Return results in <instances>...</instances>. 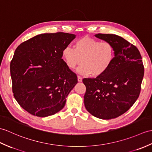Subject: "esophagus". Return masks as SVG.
<instances>
[{"instance_id":"esophagus-1","label":"esophagus","mask_w":152,"mask_h":152,"mask_svg":"<svg viewBox=\"0 0 152 152\" xmlns=\"http://www.w3.org/2000/svg\"><path fill=\"white\" fill-rule=\"evenodd\" d=\"M77 81H78L79 82H82V77L80 76H77Z\"/></svg>"}]
</instances>
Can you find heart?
Returning <instances> with one entry per match:
<instances>
[{
  "label": "heart",
  "instance_id": "b5f03b06",
  "mask_svg": "<svg viewBox=\"0 0 152 152\" xmlns=\"http://www.w3.org/2000/svg\"><path fill=\"white\" fill-rule=\"evenodd\" d=\"M74 47L75 48L66 47L63 49V58L71 69L82 63L77 72L84 76L91 74L93 76L104 75L115 59V48L109 42L83 37L77 40Z\"/></svg>",
  "mask_w": 152,
  "mask_h": 152
}]
</instances>
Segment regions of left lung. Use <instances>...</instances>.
<instances>
[{"mask_svg": "<svg viewBox=\"0 0 152 152\" xmlns=\"http://www.w3.org/2000/svg\"><path fill=\"white\" fill-rule=\"evenodd\" d=\"M95 37L111 43L115 56L111 66L96 78H84V104L90 113L109 120L126 113L136 102L144 76L142 57L135 46L115 34H98Z\"/></svg>", "mask_w": 152, "mask_h": 152, "instance_id": "1", "label": "left lung"}]
</instances>
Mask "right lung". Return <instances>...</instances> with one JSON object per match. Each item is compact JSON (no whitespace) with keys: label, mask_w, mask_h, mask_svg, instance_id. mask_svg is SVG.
I'll use <instances>...</instances> for the list:
<instances>
[{"label":"right lung","mask_w":152,"mask_h":152,"mask_svg":"<svg viewBox=\"0 0 152 152\" xmlns=\"http://www.w3.org/2000/svg\"><path fill=\"white\" fill-rule=\"evenodd\" d=\"M75 37L63 32L42 34L16 48L10 63L13 96L31 115L46 117L64 107L77 78L61 58L62 52Z\"/></svg>","instance_id":"obj_1"}]
</instances>
